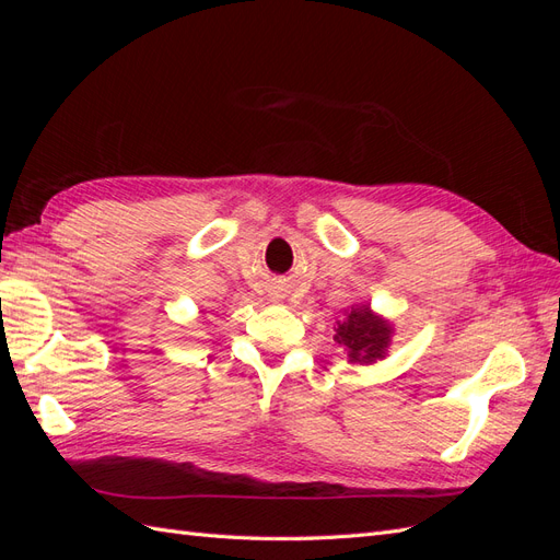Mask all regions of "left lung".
Returning <instances> with one entry per match:
<instances>
[{"label": "left lung", "instance_id": "8db88e82", "mask_svg": "<svg viewBox=\"0 0 560 560\" xmlns=\"http://www.w3.org/2000/svg\"><path fill=\"white\" fill-rule=\"evenodd\" d=\"M334 341L348 350L352 362H376L385 354L389 327L387 322L371 313L369 306H358L343 322H338Z\"/></svg>", "mask_w": 560, "mask_h": 560}]
</instances>
